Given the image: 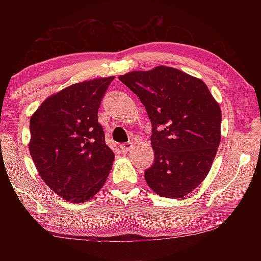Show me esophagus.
<instances>
[{
    "mask_svg": "<svg viewBox=\"0 0 261 261\" xmlns=\"http://www.w3.org/2000/svg\"><path fill=\"white\" fill-rule=\"evenodd\" d=\"M132 146H134V145H132V143H125V144H122L121 146H120V151L122 152V153H127L129 151H131V148H132Z\"/></svg>",
    "mask_w": 261,
    "mask_h": 261,
    "instance_id": "obj_1",
    "label": "esophagus"
}]
</instances>
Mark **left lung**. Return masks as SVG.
I'll use <instances>...</instances> for the list:
<instances>
[{"label": "left lung", "mask_w": 261, "mask_h": 261, "mask_svg": "<svg viewBox=\"0 0 261 261\" xmlns=\"http://www.w3.org/2000/svg\"><path fill=\"white\" fill-rule=\"evenodd\" d=\"M140 99L152 123L155 155L145 171L149 188L177 199L208 175L221 140V108L199 78L159 65L118 77Z\"/></svg>", "instance_id": "8db88e82"}]
</instances>
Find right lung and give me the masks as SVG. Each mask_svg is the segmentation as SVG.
<instances>
[{
	"label": "right lung",
	"mask_w": 261,
	"mask_h": 261,
	"mask_svg": "<svg viewBox=\"0 0 261 261\" xmlns=\"http://www.w3.org/2000/svg\"><path fill=\"white\" fill-rule=\"evenodd\" d=\"M114 77L73 84L43 101L30 120V153L39 175L57 196L85 202L103 187L115 154L98 121Z\"/></svg>",
	"instance_id": "obj_1"
}]
</instances>
